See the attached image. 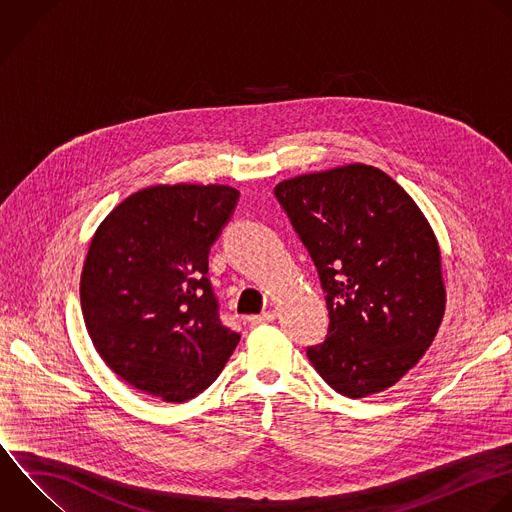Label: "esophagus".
I'll list each match as a JSON object with an SVG mask.
<instances>
[{"mask_svg":"<svg viewBox=\"0 0 512 512\" xmlns=\"http://www.w3.org/2000/svg\"><path fill=\"white\" fill-rule=\"evenodd\" d=\"M274 318H276V312H274V310H268V312H264V314L252 316V318H250V322H252L254 326H260V324H268V322H274Z\"/></svg>","mask_w":512,"mask_h":512,"instance_id":"esophagus-1","label":"esophagus"}]
</instances>
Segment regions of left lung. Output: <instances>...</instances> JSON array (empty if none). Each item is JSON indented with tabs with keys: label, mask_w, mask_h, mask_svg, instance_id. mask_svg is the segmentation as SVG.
I'll return each instance as SVG.
<instances>
[{
	"label": "left lung",
	"mask_w": 512,
	"mask_h": 512,
	"mask_svg": "<svg viewBox=\"0 0 512 512\" xmlns=\"http://www.w3.org/2000/svg\"><path fill=\"white\" fill-rule=\"evenodd\" d=\"M274 194L326 292L328 334L306 354L340 394L396 384L444 314L440 250L414 200L382 170L350 164L284 180Z\"/></svg>",
	"instance_id": "8db88e82"
}]
</instances>
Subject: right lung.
<instances>
[{
  "mask_svg": "<svg viewBox=\"0 0 512 512\" xmlns=\"http://www.w3.org/2000/svg\"><path fill=\"white\" fill-rule=\"evenodd\" d=\"M230 186H152L96 230L80 282L88 334L130 386L164 402L206 390L240 334L220 320L208 254L234 214Z\"/></svg>",
  "mask_w": 512,
  "mask_h": 512,
  "instance_id": "1",
  "label": "right lung"
}]
</instances>
